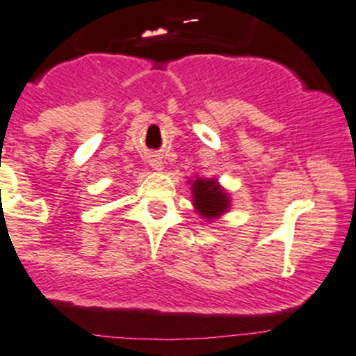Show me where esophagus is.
I'll return each instance as SVG.
<instances>
[{
  "label": "esophagus",
  "mask_w": 356,
  "mask_h": 356,
  "mask_svg": "<svg viewBox=\"0 0 356 356\" xmlns=\"http://www.w3.org/2000/svg\"><path fill=\"white\" fill-rule=\"evenodd\" d=\"M149 162H150V167H152L154 170H164V162H162V159L157 157V155H154Z\"/></svg>",
  "instance_id": "1"
}]
</instances>
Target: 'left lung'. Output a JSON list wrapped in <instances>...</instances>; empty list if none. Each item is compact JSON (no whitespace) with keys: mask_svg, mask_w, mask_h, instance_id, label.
<instances>
[{"mask_svg":"<svg viewBox=\"0 0 356 356\" xmlns=\"http://www.w3.org/2000/svg\"><path fill=\"white\" fill-rule=\"evenodd\" d=\"M187 184H191L194 212H197L207 222H212V220L219 219L220 216L229 212L231 194L220 186L218 179L195 177L194 181L189 179Z\"/></svg>","mask_w":356,"mask_h":356,"instance_id":"1","label":"left lung"}]
</instances>
